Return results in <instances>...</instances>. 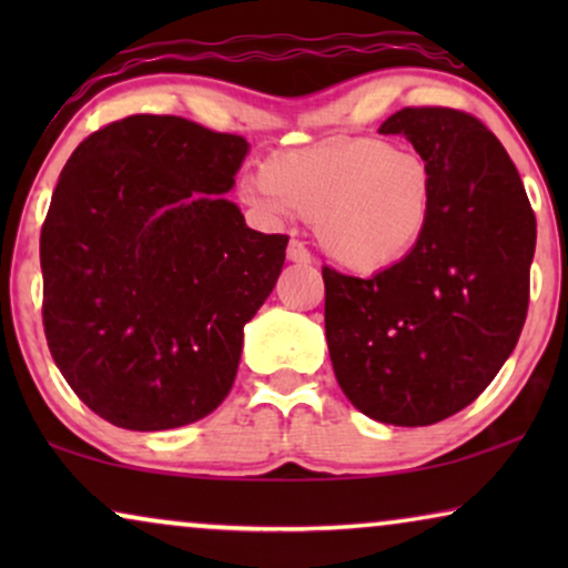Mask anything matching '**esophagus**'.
Instances as JSON below:
<instances>
[{
	"mask_svg": "<svg viewBox=\"0 0 568 568\" xmlns=\"http://www.w3.org/2000/svg\"><path fill=\"white\" fill-rule=\"evenodd\" d=\"M286 258L292 263H310L313 261V253H310L305 243H300V240H290V245H286Z\"/></svg>",
	"mask_w": 568,
	"mask_h": 568,
	"instance_id": "obj_1",
	"label": "esophagus"
}]
</instances>
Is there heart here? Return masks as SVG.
<instances>
[{"mask_svg": "<svg viewBox=\"0 0 568 568\" xmlns=\"http://www.w3.org/2000/svg\"><path fill=\"white\" fill-rule=\"evenodd\" d=\"M245 185L247 204L266 214L313 220L317 243L356 274H379L416 251L434 214L429 162L383 139H333L284 150Z\"/></svg>", "mask_w": 568, "mask_h": 568, "instance_id": "heart-1", "label": "heart"}]
</instances>
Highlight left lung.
<instances>
[{
	"label": "left lung",
	"instance_id": "left-lung-1",
	"mask_svg": "<svg viewBox=\"0 0 568 568\" xmlns=\"http://www.w3.org/2000/svg\"><path fill=\"white\" fill-rule=\"evenodd\" d=\"M379 134H403L429 162L432 224L406 261L369 278L323 266L325 338L362 414L429 426L470 406L515 352L535 214L515 162L476 115L403 108Z\"/></svg>",
	"mask_w": 568,
	"mask_h": 568
}]
</instances>
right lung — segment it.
Listing matches in <instances>:
<instances>
[{"mask_svg":"<svg viewBox=\"0 0 568 568\" xmlns=\"http://www.w3.org/2000/svg\"><path fill=\"white\" fill-rule=\"evenodd\" d=\"M245 154V136L136 113L61 170L41 230L43 331L77 398L113 426L175 429L232 390L290 243L222 199Z\"/></svg>","mask_w":568,"mask_h":568,"instance_id":"1","label":"right lung"}]
</instances>
